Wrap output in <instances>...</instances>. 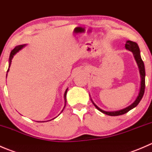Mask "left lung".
I'll return each instance as SVG.
<instances>
[{"instance_id": "1", "label": "left lung", "mask_w": 152, "mask_h": 152, "mask_svg": "<svg viewBox=\"0 0 152 152\" xmlns=\"http://www.w3.org/2000/svg\"><path fill=\"white\" fill-rule=\"evenodd\" d=\"M126 49L132 52V53L134 54V56L135 60L137 61V64L138 67H139L140 69V74L141 77V83H140V89L139 94H138L137 97L135 100V101L132 103V105H130L129 106L126 108V109H122V110L120 111H116V112H105V111L102 110L100 108L97 107L95 104L94 103V105L95 106V107L98 109L99 111H100L101 112H103V114H106V115H109V116H118V115H122L126 114V112H129L131 109H134V107H136L138 105V103H140V101L142 99V96L144 94V91H145V66H144L143 61H142V58L140 57V49L138 45L137 44V43L133 41H131V40H128L125 45Z\"/></svg>"}]
</instances>
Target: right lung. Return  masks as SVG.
<instances>
[{"label":"right lung","mask_w":152,"mask_h":152,"mask_svg":"<svg viewBox=\"0 0 152 152\" xmlns=\"http://www.w3.org/2000/svg\"><path fill=\"white\" fill-rule=\"evenodd\" d=\"M25 45H20V46H16L15 48L13 50H12L11 53H10V64H11V62H12V60L13 57H14V55H15L16 53H17L18 52H19V50H20V49H22V48ZM10 66H9V68H10ZM9 72V69L8 70H7V72ZM67 90H68V88H66V90L65 91V94H64V99H65V103H66V93H67Z\"/></svg>","instance_id":"right-lung-1"}]
</instances>
